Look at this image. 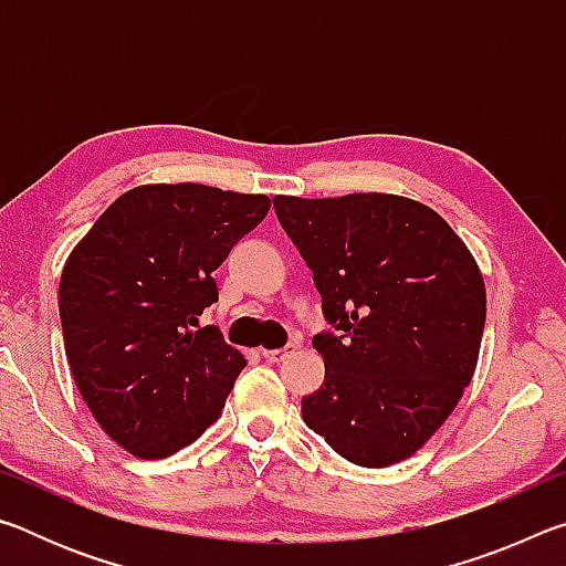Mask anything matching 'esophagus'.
Here are the masks:
<instances>
[{
  "mask_svg": "<svg viewBox=\"0 0 566 566\" xmlns=\"http://www.w3.org/2000/svg\"><path fill=\"white\" fill-rule=\"evenodd\" d=\"M294 352H296V344H286L284 349H264L262 354H264L266 361H282V359L290 357V354H294Z\"/></svg>",
  "mask_w": 566,
  "mask_h": 566,
  "instance_id": "esophagus-1",
  "label": "esophagus"
}]
</instances>
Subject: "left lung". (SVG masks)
Listing matches in <instances>:
<instances>
[{
    "label": "left lung",
    "mask_w": 566,
    "mask_h": 566,
    "mask_svg": "<svg viewBox=\"0 0 566 566\" xmlns=\"http://www.w3.org/2000/svg\"><path fill=\"white\" fill-rule=\"evenodd\" d=\"M334 332L312 339L324 381L302 417L334 452L389 467L417 452L472 381L482 272L434 209L397 195L274 199Z\"/></svg>",
    "instance_id": "8db88e82"
}]
</instances>
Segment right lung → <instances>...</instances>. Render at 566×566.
<instances>
[{
    "instance_id": "right-lung-1",
    "label": "right lung",
    "mask_w": 566,
    "mask_h": 566,
    "mask_svg": "<svg viewBox=\"0 0 566 566\" xmlns=\"http://www.w3.org/2000/svg\"><path fill=\"white\" fill-rule=\"evenodd\" d=\"M270 212V197L207 185L122 195L74 247L60 282L66 361L114 442L165 459L219 417L247 359L217 327L212 272Z\"/></svg>"
}]
</instances>
